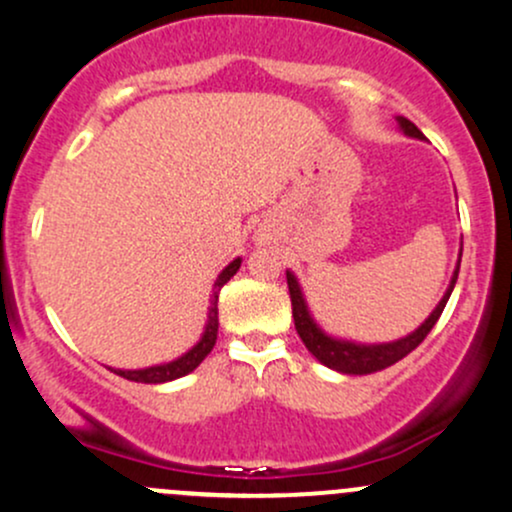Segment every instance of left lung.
<instances>
[{"mask_svg": "<svg viewBox=\"0 0 512 512\" xmlns=\"http://www.w3.org/2000/svg\"><path fill=\"white\" fill-rule=\"evenodd\" d=\"M397 125H400L402 134L412 139H424V134L419 132L417 127L412 125L407 117H397ZM459 267H461V252L459 260H456V270L451 274V282L446 287L444 297L439 299V304L434 306L432 314L422 321L412 333L407 336L397 338V341H387V343H358V341H348V338H338L326 333L324 328L316 324V319L311 316L309 304H306L304 292H301L299 279L294 277V272L287 270V284H289V297H292V316H294V326H297L299 338L304 341L306 351L314 355L321 365L326 368L336 370V373L343 375H370L378 373V370L390 368L395 365L397 360L405 358L407 353H412L419 343L427 338V333L432 331L434 324L439 321L441 311H444L446 301H449L451 292H454L456 277H459Z\"/></svg>", "mask_w": 512, "mask_h": 512, "instance_id": "left-lung-1", "label": "left lung"}]
</instances>
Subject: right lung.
Returning a JSON list of instances; mask_svg holds the SVG:
<instances>
[{"label": "right lung", "mask_w": 512, "mask_h": 512, "mask_svg": "<svg viewBox=\"0 0 512 512\" xmlns=\"http://www.w3.org/2000/svg\"><path fill=\"white\" fill-rule=\"evenodd\" d=\"M240 262H242V257H235V260L218 274V279H215L213 294H211V306H208V319H206V326H203V333H201V338H198L196 346H191L184 355L169 360V363L149 365V368H137V370L110 368L112 373L120 375V378H125V380H132V383H147V385L171 383V380H179V378H184V375L193 373V370L203 363V358L213 351L215 338H218V294H220V289H223V284H228L230 277L240 270Z\"/></svg>", "instance_id": "obj_1"}]
</instances>
